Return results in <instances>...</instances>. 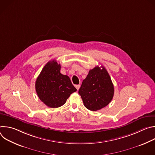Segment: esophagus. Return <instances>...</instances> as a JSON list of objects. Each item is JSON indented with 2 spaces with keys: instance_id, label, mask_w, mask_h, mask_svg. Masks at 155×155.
<instances>
[{
  "instance_id": "obj_1",
  "label": "esophagus",
  "mask_w": 155,
  "mask_h": 155,
  "mask_svg": "<svg viewBox=\"0 0 155 155\" xmlns=\"http://www.w3.org/2000/svg\"><path fill=\"white\" fill-rule=\"evenodd\" d=\"M80 87V84H76V85H75V87L77 88V90H79Z\"/></svg>"
}]
</instances>
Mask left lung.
Masks as SVG:
<instances>
[{"label": "left lung", "instance_id": "1", "mask_svg": "<svg viewBox=\"0 0 155 155\" xmlns=\"http://www.w3.org/2000/svg\"><path fill=\"white\" fill-rule=\"evenodd\" d=\"M78 93L84 107L91 111H97L111 102L114 94V86L104 66H96L89 71L82 82Z\"/></svg>", "mask_w": 155, "mask_h": 155}]
</instances>
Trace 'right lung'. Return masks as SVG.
I'll return each instance as SVG.
<instances>
[{
  "label": "right lung",
  "mask_w": 155,
  "mask_h": 155,
  "mask_svg": "<svg viewBox=\"0 0 155 155\" xmlns=\"http://www.w3.org/2000/svg\"><path fill=\"white\" fill-rule=\"evenodd\" d=\"M60 71V64L56 60L50 61L44 66L35 81L38 97L48 107L62 106L77 91L70 78L62 75Z\"/></svg>",
  "instance_id": "add662e5"
}]
</instances>
